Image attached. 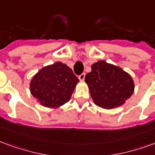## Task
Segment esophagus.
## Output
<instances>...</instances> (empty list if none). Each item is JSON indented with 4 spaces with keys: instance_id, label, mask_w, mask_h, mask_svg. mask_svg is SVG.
Wrapping results in <instances>:
<instances>
[{
    "instance_id": "obj_1",
    "label": "esophagus",
    "mask_w": 155,
    "mask_h": 155,
    "mask_svg": "<svg viewBox=\"0 0 155 155\" xmlns=\"http://www.w3.org/2000/svg\"><path fill=\"white\" fill-rule=\"evenodd\" d=\"M84 77H85V74L84 73H83V74H81V75H79V80L81 81H84Z\"/></svg>"
}]
</instances>
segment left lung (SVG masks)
<instances>
[{"mask_svg": "<svg viewBox=\"0 0 155 155\" xmlns=\"http://www.w3.org/2000/svg\"><path fill=\"white\" fill-rule=\"evenodd\" d=\"M91 69L84 81L97 106L112 109L124 104L132 95L134 81L121 67L98 61L93 64Z\"/></svg>", "mask_w": 155, "mask_h": 155, "instance_id": "1", "label": "left lung"}]
</instances>
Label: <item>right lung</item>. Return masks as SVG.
Instances as JSON below:
<instances>
[{"label": "right lung", "instance_id": "obj_1", "mask_svg": "<svg viewBox=\"0 0 155 155\" xmlns=\"http://www.w3.org/2000/svg\"><path fill=\"white\" fill-rule=\"evenodd\" d=\"M79 82L72 70L57 61L43 67L30 81V92L41 105L59 107L67 103Z\"/></svg>", "mask_w": 155, "mask_h": 155}]
</instances>
